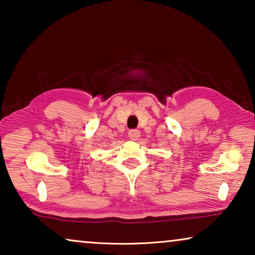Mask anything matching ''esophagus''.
Masks as SVG:
<instances>
[{
  "label": "esophagus",
  "mask_w": 255,
  "mask_h": 255,
  "mask_svg": "<svg viewBox=\"0 0 255 255\" xmlns=\"http://www.w3.org/2000/svg\"><path fill=\"white\" fill-rule=\"evenodd\" d=\"M140 137V133H139L138 130H130L128 131V138L131 140H138V138Z\"/></svg>",
  "instance_id": "34e87169"
}]
</instances>
